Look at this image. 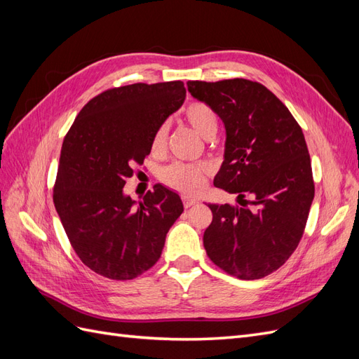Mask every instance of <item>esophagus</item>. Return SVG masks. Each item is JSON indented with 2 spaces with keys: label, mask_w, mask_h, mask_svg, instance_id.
<instances>
[{
  "label": "esophagus",
  "mask_w": 359,
  "mask_h": 359,
  "mask_svg": "<svg viewBox=\"0 0 359 359\" xmlns=\"http://www.w3.org/2000/svg\"><path fill=\"white\" fill-rule=\"evenodd\" d=\"M194 203H198V201L189 199V198H182V205H184V208H190V206H193Z\"/></svg>",
  "instance_id": "obj_1"
}]
</instances>
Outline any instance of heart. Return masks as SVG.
<instances>
[{"label": "heart", "mask_w": 359, "mask_h": 359, "mask_svg": "<svg viewBox=\"0 0 359 359\" xmlns=\"http://www.w3.org/2000/svg\"><path fill=\"white\" fill-rule=\"evenodd\" d=\"M184 118L190 127L203 139L214 137L219 128V118L211 106L202 102H193L184 109ZM169 126L165 123L158 127L153 139V151L160 153L165 149L168 142ZM210 166L199 163V165H190V163H172L161 170V181L169 187L178 190L186 196H196L206 182V177L210 175Z\"/></svg>", "instance_id": "1"}]
</instances>
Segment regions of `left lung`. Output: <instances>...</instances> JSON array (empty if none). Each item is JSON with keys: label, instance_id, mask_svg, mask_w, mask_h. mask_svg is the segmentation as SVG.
<instances>
[{"label": "left lung", "instance_id": "8db88e82", "mask_svg": "<svg viewBox=\"0 0 359 359\" xmlns=\"http://www.w3.org/2000/svg\"><path fill=\"white\" fill-rule=\"evenodd\" d=\"M189 93L211 106L226 128L224 160L214 186L241 206H208L203 247L224 273L256 280L295 252L314 198L311 163L299 124L262 83L247 79L189 81ZM254 198L247 207L243 198Z\"/></svg>", "mask_w": 359, "mask_h": 359}]
</instances>
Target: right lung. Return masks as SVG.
Listing matches in <instances>:
<instances>
[{
    "label": "right lung",
    "instance_id": "obj_1",
    "mask_svg": "<svg viewBox=\"0 0 359 359\" xmlns=\"http://www.w3.org/2000/svg\"><path fill=\"white\" fill-rule=\"evenodd\" d=\"M184 100L181 81L107 90L82 107L64 137L53 203L76 255L94 273L132 280L160 259L184 211L180 196L157 184L136 203L123 187Z\"/></svg>",
    "mask_w": 359,
    "mask_h": 359
}]
</instances>
